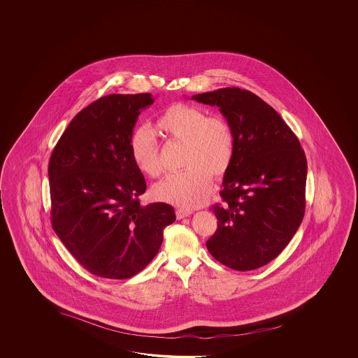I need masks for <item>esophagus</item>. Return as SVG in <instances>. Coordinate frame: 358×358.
<instances>
[{
	"label": "esophagus",
	"instance_id": "34e87169",
	"mask_svg": "<svg viewBox=\"0 0 358 358\" xmlns=\"http://www.w3.org/2000/svg\"><path fill=\"white\" fill-rule=\"evenodd\" d=\"M176 217L180 220V219H184V217H188L192 215L189 210H184V208H178L176 210Z\"/></svg>",
	"mask_w": 358,
	"mask_h": 358
}]
</instances>
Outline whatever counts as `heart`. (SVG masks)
<instances>
[{"mask_svg":"<svg viewBox=\"0 0 358 358\" xmlns=\"http://www.w3.org/2000/svg\"><path fill=\"white\" fill-rule=\"evenodd\" d=\"M162 136L182 142L180 173L171 174L152 189L155 199L194 208L203 205L213 190V176L228 173L236 155V134L230 122L221 116H207L202 107L176 102L156 120ZM129 151L136 168L150 178L162 174L159 145L151 131L141 127L131 133Z\"/></svg>","mask_w":358,"mask_h":358,"instance_id":"obj_1","label":"heart"}]
</instances>
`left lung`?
Masks as SVG:
<instances>
[{"label":"left lung","mask_w":358,"mask_h":358,"mask_svg":"<svg viewBox=\"0 0 358 358\" xmlns=\"http://www.w3.org/2000/svg\"><path fill=\"white\" fill-rule=\"evenodd\" d=\"M220 108L236 134V155L222 180V203L211 207L217 229L207 250L238 271L265 266L288 245L303 220L307 160L282 116L255 93L220 88L192 96Z\"/></svg>","instance_id":"8db88e82"}]
</instances>
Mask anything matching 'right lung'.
I'll use <instances>...</instances> for the list:
<instances>
[{
	"instance_id": "obj_1",
	"label": "right lung",
	"mask_w": 358,
	"mask_h": 358,
	"mask_svg": "<svg viewBox=\"0 0 358 358\" xmlns=\"http://www.w3.org/2000/svg\"><path fill=\"white\" fill-rule=\"evenodd\" d=\"M151 93L108 94L74 116L48 162L51 222L73 257L93 275L129 279L157 255L173 206H142L145 176L129 139Z\"/></svg>"
}]
</instances>
